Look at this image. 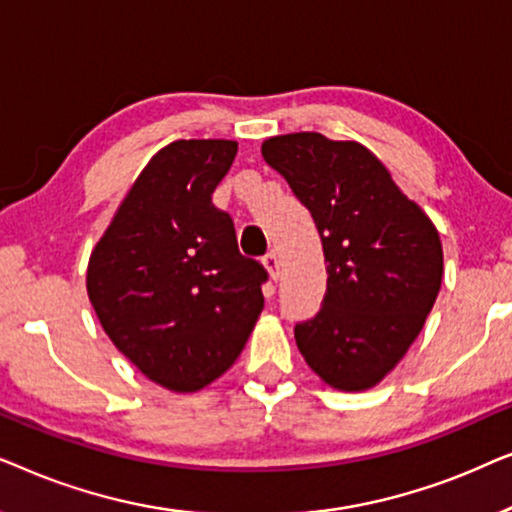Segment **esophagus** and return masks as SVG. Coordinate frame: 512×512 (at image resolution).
I'll return each mask as SVG.
<instances>
[{"mask_svg":"<svg viewBox=\"0 0 512 512\" xmlns=\"http://www.w3.org/2000/svg\"><path fill=\"white\" fill-rule=\"evenodd\" d=\"M263 265L272 279L279 277V256L275 254V251H268V254L263 256Z\"/></svg>","mask_w":512,"mask_h":512,"instance_id":"34e87169","label":"esophagus"}]
</instances>
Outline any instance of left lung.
<instances>
[{
  "instance_id": "left-lung-1",
  "label": "left lung",
  "mask_w": 512,
  "mask_h": 512,
  "mask_svg": "<svg viewBox=\"0 0 512 512\" xmlns=\"http://www.w3.org/2000/svg\"><path fill=\"white\" fill-rule=\"evenodd\" d=\"M261 153L310 209L326 258L324 307L296 324L307 366L340 391L380 384L417 340L443 282V244L373 151L319 132Z\"/></svg>"
}]
</instances>
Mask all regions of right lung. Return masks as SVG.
<instances>
[{"mask_svg":"<svg viewBox=\"0 0 512 512\" xmlns=\"http://www.w3.org/2000/svg\"><path fill=\"white\" fill-rule=\"evenodd\" d=\"M230 139H177L153 156L88 261L86 289L121 354L160 387L193 394L237 361L263 310L268 272L240 254L212 193Z\"/></svg>","mask_w":512,"mask_h":512,"instance_id":"add662e5","label":"right lung"}]
</instances>
